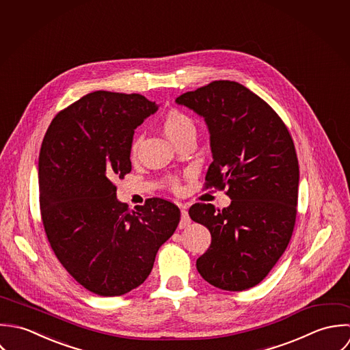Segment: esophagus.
<instances>
[{"label": "esophagus", "mask_w": 350, "mask_h": 350, "mask_svg": "<svg viewBox=\"0 0 350 350\" xmlns=\"http://www.w3.org/2000/svg\"><path fill=\"white\" fill-rule=\"evenodd\" d=\"M191 223V217L188 215V211L185 208L181 210V220H180V228H185L187 226H189Z\"/></svg>", "instance_id": "34e87169"}]
</instances>
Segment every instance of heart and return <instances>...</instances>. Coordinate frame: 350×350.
Masks as SVG:
<instances>
[{
  "label": "heart",
  "instance_id": "heart-1",
  "mask_svg": "<svg viewBox=\"0 0 350 350\" xmlns=\"http://www.w3.org/2000/svg\"><path fill=\"white\" fill-rule=\"evenodd\" d=\"M162 130L166 137L173 143H177L184 138L196 137V124L193 119L180 109H170L162 119ZM139 147V138H135L131 143V155L135 157ZM166 184L170 189H178L180 180L176 176H167Z\"/></svg>",
  "mask_w": 350,
  "mask_h": 350
}]
</instances>
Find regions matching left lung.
I'll return each instance as SVG.
<instances>
[{
    "instance_id": "1",
    "label": "left lung",
    "mask_w": 350,
    "mask_h": 350,
    "mask_svg": "<svg viewBox=\"0 0 350 350\" xmlns=\"http://www.w3.org/2000/svg\"><path fill=\"white\" fill-rule=\"evenodd\" d=\"M176 103L206 119L213 158L206 188H226L231 199L221 211L204 203L189 208L212 238L196 268L216 288L249 289L268 276L293 232L299 188L293 140L275 109L235 81H213Z\"/></svg>"
}]
</instances>
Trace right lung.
Returning <instances> with one entry per match:
<instances>
[{
  "mask_svg": "<svg viewBox=\"0 0 350 350\" xmlns=\"http://www.w3.org/2000/svg\"><path fill=\"white\" fill-rule=\"evenodd\" d=\"M158 109L138 93L97 90L53 119L39 154V203L50 246L88 291L120 296L150 275L178 207L151 198L129 210L113 180L131 172L134 130Z\"/></svg>",
  "mask_w": 350,
  "mask_h": 350,
  "instance_id": "obj_1",
  "label": "right lung"
}]
</instances>
